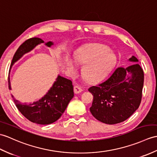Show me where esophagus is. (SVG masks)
Returning <instances> with one entry per match:
<instances>
[{"mask_svg": "<svg viewBox=\"0 0 157 157\" xmlns=\"http://www.w3.org/2000/svg\"><path fill=\"white\" fill-rule=\"evenodd\" d=\"M82 92V90L80 87L78 86H74V93L75 94H78L79 93H81Z\"/></svg>", "mask_w": 157, "mask_h": 157, "instance_id": "obj_1", "label": "esophagus"}]
</instances>
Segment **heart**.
<instances>
[{"mask_svg":"<svg viewBox=\"0 0 157 157\" xmlns=\"http://www.w3.org/2000/svg\"><path fill=\"white\" fill-rule=\"evenodd\" d=\"M75 63L85 65L83 75L87 82L96 83L104 79L111 71L116 63L115 55L109 48L100 43H92L79 49L74 55ZM65 67L70 74L77 71V65L70 57L65 60Z\"/></svg>","mask_w":157,"mask_h":157,"instance_id":"heart-1","label":"heart"}]
</instances>
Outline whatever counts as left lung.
Here are the masks:
<instances>
[{
	"label": "left lung",
	"instance_id": "8db88e82",
	"mask_svg": "<svg viewBox=\"0 0 157 157\" xmlns=\"http://www.w3.org/2000/svg\"><path fill=\"white\" fill-rule=\"evenodd\" d=\"M128 61L134 63L126 68H117L105 82L88 89L94 96L90 112L107 124L124 121L140 104L144 72L135 56Z\"/></svg>",
	"mask_w": 157,
	"mask_h": 157
}]
</instances>
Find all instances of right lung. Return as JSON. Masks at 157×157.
<instances>
[{
  "mask_svg": "<svg viewBox=\"0 0 157 157\" xmlns=\"http://www.w3.org/2000/svg\"><path fill=\"white\" fill-rule=\"evenodd\" d=\"M40 38H31L25 41L14 53L10 64L9 74V88L11 90L10 73L14 63L19 61L25 54L31 52L36 46L43 43ZM48 47L54 45L53 42L44 43ZM74 96V86L71 80L58 75L56 81L44 96L32 103H23L16 100L12 95L18 110L25 118L38 124L46 125L53 123L59 119L66 109L68 104Z\"/></svg>",
  "mask_w": 157,
  "mask_h": 157,
  "instance_id": "obj_1",
  "label": "right lung"
}]
</instances>
